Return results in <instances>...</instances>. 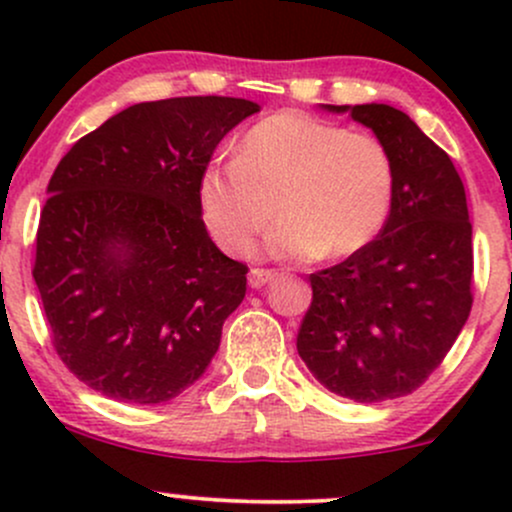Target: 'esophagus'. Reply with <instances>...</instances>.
<instances>
[{"label":"esophagus","instance_id":"1","mask_svg":"<svg viewBox=\"0 0 512 512\" xmlns=\"http://www.w3.org/2000/svg\"><path fill=\"white\" fill-rule=\"evenodd\" d=\"M276 276L279 274H276L274 269H250L248 284L252 286V289H262V286H267L269 281H274Z\"/></svg>","mask_w":512,"mask_h":512}]
</instances>
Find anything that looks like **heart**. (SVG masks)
Returning a JSON list of instances; mask_svg holds the SVG:
<instances>
[{
    "instance_id": "1",
    "label": "heart",
    "mask_w": 512,
    "mask_h": 512,
    "mask_svg": "<svg viewBox=\"0 0 512 512\" xmlns=\"http://www.w3.org/2000/svg\"><path fill=\"white\" fill-rule=\"evenodd\" d=\"M395 199V161L383 139L284 110L252 125L236 161L199 178V207L216 243L245 255L272 216L274 257H349L383 231ZM275 211H271V204Z\"/></svg>"
}]
</instances>
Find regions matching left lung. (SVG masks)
Masks as SVG:
<instances>
[{
	"label": "left lung",
	"instance_id": "8db88e82",
	"mask_svg": "<svg viewBox=\"0 0 512 512\" xmlns=\"http://www.w3.org/2000/svg\"><path fill=\"white\" fill-rule=\"evenodd\" d=\"M383 139L395 199L378 238L310 274L298 354L334 395L373 404L426 383L472 310V223L450 156L385 103L325 105Z\"/></svg>",
	"mask_w": 512,
	"mask_h": 512
}]
</instances>
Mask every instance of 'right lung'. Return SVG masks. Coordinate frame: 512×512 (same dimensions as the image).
<instances>
[{"label": "right lung", "instance_id": "1", "mask_svg": "<svg viewBox=\"0 0 512 512\" xmlns=\"http://www.w3.org/2000/svg\"><path fill=\"white\" fill-rule=\"evenodd\" d=\"M255 113L226 96L129 105L52 173L33 279L57 356L91 390L163 404L207 370L248 267L209 238L199 178Z\"/></svg>", "mask_w": 512, "mask_h": 512}]
</instances>
